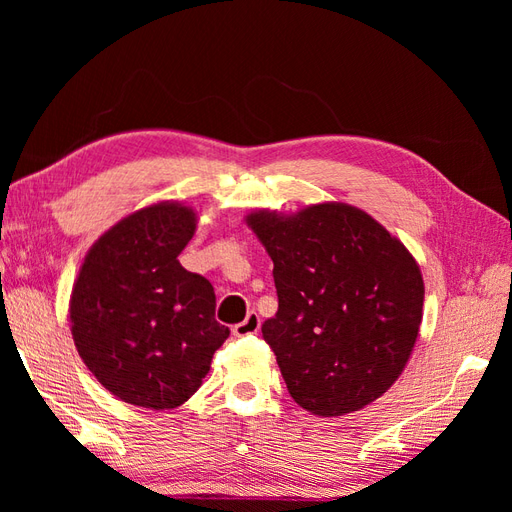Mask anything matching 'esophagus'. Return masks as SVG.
I'll return each instance as SVG.
<instances>
[{
	"label": "esophagus",
	"instance_id": "obj_1",
	"mask_svg": "<svg viewBox=\"0 0 512 512\" xmlns=\"http://www.w3.org/2000/svg\"><path fill=\"white\" fill-rule=\"evenodd\" d=\"M260 331V316L256 312H250L245 316L243 322L235 324V329H232V333H235L237 337H247V335H256Z\"/></svg>",
	"mask_w": 512,
	"mask_h": 512
}]
</instances>
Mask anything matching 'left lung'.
Listing matches in <instances>:
<instances>
[{
	"instance_id": "8db88e82",
	"label": "left lung",
	"mask_w": 512,
	"mask_h": 512,
	"mask_svg": "<svg viewBox=\"0 0 512 512\" xmlns=\"http://www.w3.org/2000/svg\"><path fill=\"white\" fill-rule=\"evenodd\" d=\"M247 224L273 260L277 314L262 324L290 397L318 416L371 404L404 371L423 318L412 254L374 218L324 203Z\"/></svg>"
}]
</instances>
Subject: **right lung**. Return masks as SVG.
<instances>
[{
	"mask_svg": "<svg viewBox=\"0 0 512 512\" xmlns=\"http://www.w3.org/2000/svg\"><path fill=\"white\" fill-rule=\"evenodd\" d=\"M194 211L162 203L136 211L91 247L70 299L72 337L104 389L153 410L188 401L230 335L215 292L177 260Z\"/></svg>",
	"mask_w": 512,
	"mask_h": 512,
	"instance_id": "obj_1",
	"label": "right lung"
}]
</instances>
